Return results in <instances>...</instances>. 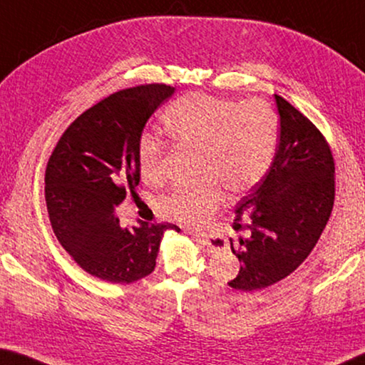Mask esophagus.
I'll list each match as a JSON object with an SVG mask.
<instances>
[{"instance_id":"obj_1","label":"esophagus","mask_w":365,"mask_h":365,"mask_svg":"<svg viewBox=\"0 0 365 365\" xmlns=\"http://www.w3.org/2000/svg\"><path fill=\"white\" fill-rule=\"evenodd\" d=\"M191 235H193V237L197 240V242H200L202 246H206L207 250H211V251H217V250H220V246H219V243L215 242V240H212L211 237H209V235H206V233H200V232H190Z\"/></svg>"}]
</instances>
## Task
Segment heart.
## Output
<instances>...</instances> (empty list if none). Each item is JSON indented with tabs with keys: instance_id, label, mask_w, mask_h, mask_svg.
Masks as SVG:
<instances>
[{
	"instance_id": "obj_1",
	"label": "heart",
	"mask_w": 365,
	"mask_h": 365,
	"mask_svg": "<svg viewBox=\"0 0 365 365\" xmlns=\"http://www.w3.org/2000/svg\"><path fill=\"white\" fill-rule=\"evenodd\" d=\"M164 128L175 143L200 151L197 172L202 180L178 187L163 197L165 212L183 222H200L232 195L246 193L262 180L274 163L280 125L274 108L262 100L246 103L191 93L172 103ZM138 165L146 178L163 170L164 145L145 133L138 143Z\"/></svg>"
}]
</instances>
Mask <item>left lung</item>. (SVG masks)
<instances>
[{"instance_id":"obj_1","label":"left lung","mask_w":365,"mask_h":365,"mask_svg":"<svg viewBox=\"0 0 365 365\" xmlns=\"http://www.w3.org/2000/svg\"><path fill=\"white\" fill-rule=\"evenodd\" d=\"M280 137L270 169L237 205L233 228L248 222V237L230 238L240 272L228 285L252 292L285 279L309 256L335 200V163L316 125L274 95Z\"/></svg>"}]
</instances>
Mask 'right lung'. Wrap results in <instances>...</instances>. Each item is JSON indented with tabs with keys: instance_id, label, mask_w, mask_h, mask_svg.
Wrapping results in <instances>:
<instances>
[{
	"instance_id": "right-lung-1",
	"label": "right lung",
	"mask_w": 365,
	"mask_h": 365,
	"mask_svg": "<svg viewBox=\"0 0 365 365\" xmlns=\"http://www.w3.org/2000/svg\"><path fill=\"white\" fill-rule=\"evenodd\" d=\"M175 93L168 85L120 90L86 109L63 133L46 165L53 232L80 267L110 283H133L156 267L174 224L125 228L115 207L140 182L138 143L150 117Z\"/></svg>"
}]
</instances>
